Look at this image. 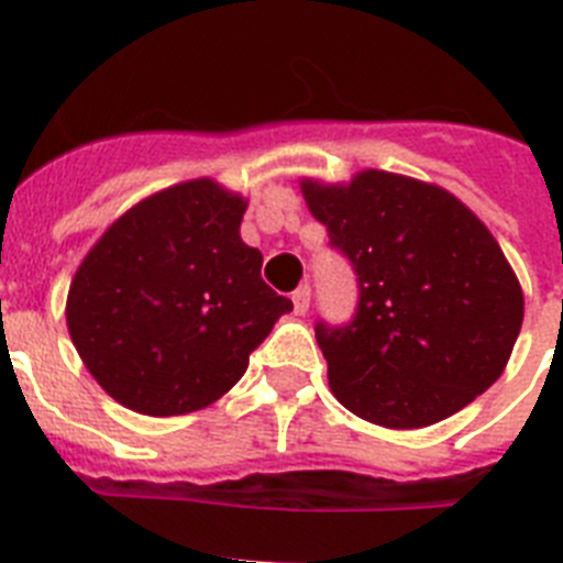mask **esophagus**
<instances>
[{
    "mask_svg": "<svg viewBox=\"0 0 563 563\" xmlns=\"http://www.w3.org/2000/svg\"><path fill=\"white\" fill-rule=\"evenodd\" d=\"M292 310H296V316H305L310 310V287L307 285H301L292 292Z\"/></svg>",
    "mask_w": 563,
    "mask_h": 563,
    "instance_id": "obj_1",
    "label": "esophagus"
}]
</instances>
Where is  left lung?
<instances>
[{
	"instance_id": "1",
	"label": "left lung",
	"mask_w": 563,
	"mask_h": 563,
	"mask_svg": "<svg viewBox=\"0 0 563 563\" xmlns=\"http://www.w3.org/2000/svg\"><path fill=\"white\" fill-rule=\"evenodd\" d=\"M301 194L361 287L352 324L316 327L341 406L383 429H426L499 380L525 292L465 202L377 168L350 183L305 177Z\"/></svg>"
}]
</instances>
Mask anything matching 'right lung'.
I'll use <instances>...</instances> for the list:
<instances>
[{
	"mask_svg": "<svg viewBox=\"0 0 563 563\" xmlns=\"http://www.w3.org/2000/svg\"><path fill=\"white\" fill-rule=\"evenodd\" d=\"M247 200L211 177L121 213L78 265L67 330L112 400L177 417L220 400L292 301L262 282L239 236Z\"/></svg>",
	"mask_w": 563,
	"mask_h": 563,
	"instance_id": "right-lung-1",
	"label": "right lung"
}]
</instances>
